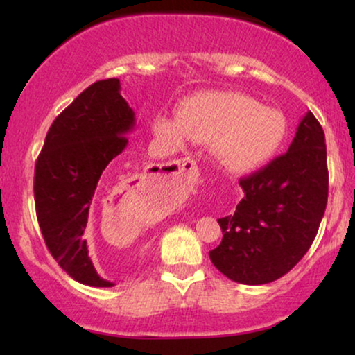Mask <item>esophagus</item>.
<instances>
[{"mask_svg": "<svg viewBox=\"0 0 355 355\" xmlns=\"http://www.w3.org/2000/svg\"><path fill=\"white\" fill-rule=\"evenodd\" d=\"M198 176V168L196 159L187 157L174 162L166 171L162 174L163 181L169 184H182L189 181H196Z\"/></svg>", "mask_w": 355, "mask_h": 355, "instance_id": "obj_1", "label": "esophagus"}]
</instances>
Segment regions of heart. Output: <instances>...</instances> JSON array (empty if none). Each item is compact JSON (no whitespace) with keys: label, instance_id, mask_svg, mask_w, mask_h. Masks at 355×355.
<instances>
[{"label":"heart","instance_id":"b5f03b06","mask_svg":"<svg viewBox=\"0 0 355 355\" xmlns=\"http://www.w3.org/2000/svg\"><path fill=\"white\" fill-rule=\"evenodd\" d=\"M158 137L181 145L189 137L211 142V153L227 171L249 173L268 164L284 147L289 121L281 110L261 106L236 92H207L186 100L179 116H158Z\"/></svg>","mask_w":355,"mask_h":355}]
</instances>
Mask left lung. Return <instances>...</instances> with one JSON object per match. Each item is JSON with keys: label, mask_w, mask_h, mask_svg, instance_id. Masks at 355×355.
I'll use <instances>...</instances> for the list:
<instances>
[{"label": "left lung", "mask_w": 355, "mask_h": 355, "mask_svg": "<svg viewBox=\"0 0 355 355\" xmlns=\"http://www.w3.org/2000/svg\"><path fill=\"white\" fill-rule=\"evenodd\" d=\"M239 184L244 198L234 215L218 220L223 239L210 260L236 283H271L307 254L327 208V144L312 111L288 152Z\"/></svg>", "instance_id": "obj_1"}]
</instances>
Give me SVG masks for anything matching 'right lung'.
<instances>
[{"label":"right lung","instance_id":"obj_1","mask_svg":"<svg viewBox=\"0 0 355 355\" xmlns=\"http://www.w3.org/2000/svg\"><path fill=\"white\" fill-rule=\"evenodd\" d=\"M119 90V79L95 82L53 121L33 178L37 220L48 250L72 279L94 288L114 286L96 273L85 230L96 186L114 182V192L123 187L125 134L134 129L135 116Z\"/></svg>","mask_w":355,"mask_h":355}]
</instances>
